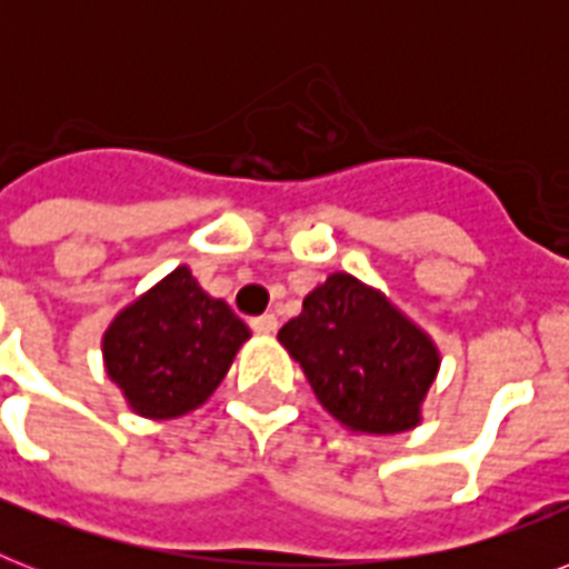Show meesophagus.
<instances>
[{"label": "esophagus", "instance_id": "1", "mask_svg": "<svg viewBox=\"0 0 569 569\" xmlns=\"http://www.w3.org/2000/svg\"><path fill=\"white\" fill-rule=\"evenodd\" d=\"M250 328L262 333V337H271L277 330V316L274 312H266V316H257V319H250Z\"/></svg>", "mask_w": 569, "mask_h": 569}]
</instances>
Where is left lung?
<instances>
[{"label": "left lung", "mask_w": 569, "mask_h": 569, "mask_svg": "<svg viewBox=\"0 0 569 569\" xmlns=\"http://www.w3.org/2000/svg\"><path fill=\"white\" fill-rule=\"evenodd\" d=\"M277 339L301 363L321 407L363 433L413 428L440 366L431 339L351 274L316 286Z\"/></svg>", "instance_id": "left-lung-1"}]
</instances>
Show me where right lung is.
<instances>
[{
	"label": "right lung",
	"mask_w": 569,
	"mask_h": 569,
	"mask_svg": "<svg viewBox=\"0 0 569 569\" xmlns=\"http://www.w3.org/2000/svg\"><path fill=\"white\" fill-rule=\"evenodd\" d=\"M248 337V325L180 266L111 321L102 355L136 413L173 419L212 396Z\"/></svg>",
	"instance_id": "right-lung-1"
}]
</instances>
